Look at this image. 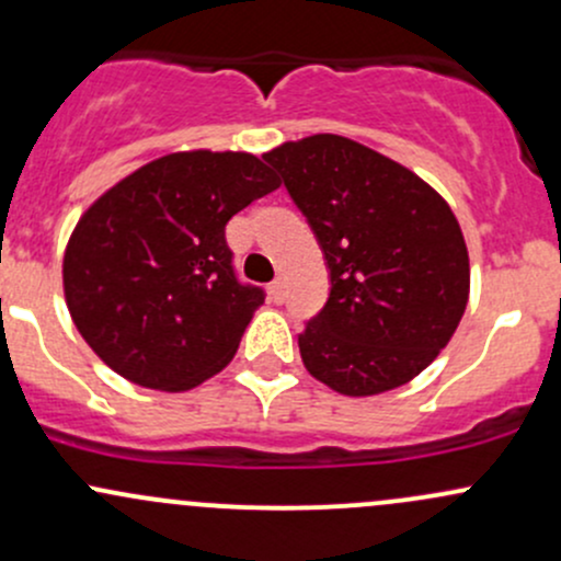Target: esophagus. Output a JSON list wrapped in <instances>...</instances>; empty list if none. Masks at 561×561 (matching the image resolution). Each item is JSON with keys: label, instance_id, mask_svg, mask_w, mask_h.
<instances>
[{"label": "esophagus", "instance_id": "obj_1", "mask_svg": "<svg viewBox=\"0 0 561 561\" xmlns=\"http://www.w3.org/2000/svg\"><path fill=\"white\" fill-rule=\"evenodd\" d=\"M271 298H274V304H285V298H287L285 279H274V282H271Z\"/></svg>", "mask_w": 561, "mask_h": 561}]
</instances>
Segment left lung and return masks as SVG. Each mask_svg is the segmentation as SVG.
<instances>
[{
    "instance_id": "1",
    "label": "left lung",
    "mask_w": 561,
    "mask_h": 561,
    "mask_svg": "<svg viewBox=\"0 0 561 561\" xmlns=\"http://www.w3.org/2000/svg\"><path fill=\"white\" fill-rule=\"evenodd\" d=\"M279 170L330 268V298L298 335L313 378L375 397L421 375L469 304V250L450 205L415 172L343 135L282 144Z\"/></svg>"
}]
</instances>
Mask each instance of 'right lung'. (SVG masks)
Masks as SVG:
<instances>
[{
    "label": "right lung",
    "instance_id": "1",
    "mask_svg": "<svg viewBox=\"0 0 561 561\" xmlns=\"http://www.w3.org/2000/svg\"><path fill=\"white\" fill-rule=\"evenodd\" d=\"M279 188L244 151H178L108 188L79 218L64 293L88 346L130 383L188 391L224 370L263 290L233 274L226 224Z\"/></svg>",
    "mask_w": 561,
    "mask_h": 561
}]
</instances>
